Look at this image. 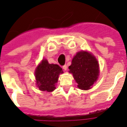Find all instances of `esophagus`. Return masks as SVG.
Here are the masks:
<instances>
[{
  "instance_id": "esophagus-1",
  "label": "esophagus",
  "mask_w": 127,
  "mask_h": 127,
  "mask_svg": "<svg viewBox=\"0 0 127 127\" xmlns=\"http://www.w3.org/2000/svg\"><path fill=\"white\" fill-rule=\"evenodd\" d=\"M63 70H67V66L66 65H64V66H63Z\"/></svg>"
}]
</instances>
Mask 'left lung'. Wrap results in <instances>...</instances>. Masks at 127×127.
I'll return each mask as SVG.
<instances>
[{
  "instance_id": "8db88e82",
  "label": "left lung",
  "mask_w": 127,
  "mask_h": 127,
  "mask_svg": "<svg viewBox=\"0 0 127 127\" xmlns=\"http://www.w3.org/2000/svg\"><path fill=\"white\" fill-rule=\"evenodd\" d=\"M77 83V87L84 90H89L99 75V63L94 55L86 51L77 52L68 67Z\"/></svg>"
}]
</instances>
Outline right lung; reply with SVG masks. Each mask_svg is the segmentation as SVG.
<instances>
[{
  "label": "right lung",
  "instance_id": "obj_1",
  "mask_svg": "<svg viewBox=\"0 0 127 127\" xmlns=\"http://www.w3.org/2000/svg\"><path fill=\"white\" fill-rule=\"evenodd\" d=\"M63 73V71L58 64H49L46 59H43L35 69L36 85L41 91L53 92L58 81L59 75Z\"/></svg>",
  "mask_w": 127,
  "mask_h": 127
}]
</instances>
